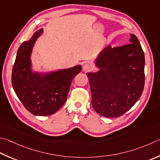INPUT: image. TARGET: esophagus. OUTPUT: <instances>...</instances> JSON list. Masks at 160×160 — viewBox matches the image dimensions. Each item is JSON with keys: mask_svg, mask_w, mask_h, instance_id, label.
<instances>
[{"mask_svg": "<svg viewBox=\"0 0 160 160\" xmlns=\"http://www.w3.org/2000/svg\"><path fill=\"white\" fill-rule=\"evenodd\" d=\"M92 66L90 64H89V63H85L83 66V71L85 72H89L90 71H92Z\"/></svg>", "mask_w": 160, "mask_h": 160, "instance_id": "obj_1", "label": "esophagus"}]
</instances>
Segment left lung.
Wrapping results in <instances>:
<instances>
[{"mask_svg":"<svg viewBox=\"0 0 160 160\" xmlns=\"http://www.w3.org/2000/svg\"><path fill=\"white\" fill-rule=\"evenodd\" d=\"M130 42L100 52L97 72H88L93 108L106 118H119L140 98L145 84V57L135 35Z\"/></svg>","mask_w":160,"mask_h":160,"instance_id":"left-lung-1","label":"left lung"}]
</instances>
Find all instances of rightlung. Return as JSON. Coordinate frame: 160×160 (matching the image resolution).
I'll list each match as a JSON object with an SVG mask.
<instances>
[{"mask_svg":"<svg viewBox=\"0 0 160 160\" xmlns=\"http://www.w3.org/2000/svg\"><path fill=\"white\" fill-rule=\"evenodd\" d=\"M42 33V28L36 31L20 45L12 72V85L17 97L28 111L38 116L54 114L64 104L72 79L82 70L78 65L46 75L32 72V48Z\"/></svg>","mask_w":160,"mask_h":160,"instance_id":"add662e5","label":"right lung"}]
</instances>
